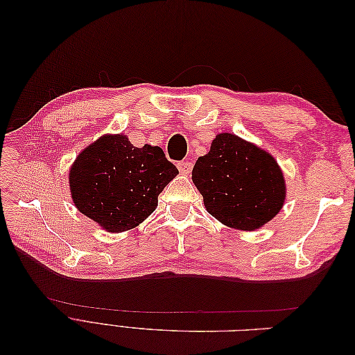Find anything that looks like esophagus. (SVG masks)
Returning a JSON list of instances; mask_svg holds the SVG:
<instances>
[{"label":"esophagus","mask_w":355,"mask_h":355,"mask_svg":"<svg viewBox=\"0 0 355 355\" xmlns=\"http://www.w3.org/2000/svg\"><path fill=\"white\" fill-rule=\"evenodd\" d=\"M178 168L180 171V175H189L192 170V163L191 161H179Z\"/></svg>","instance_id":"esophagus-1"}]
</instances>
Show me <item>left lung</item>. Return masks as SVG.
<instances>
[{
  "label": "left lung",
  "instance_id": "left-lung-1",
  "mask_svg": "<svg viewBox=\"0 0 355 355\" xmlns=\"http://www.w3.org/2000/svg\"><path fill=\"white\" fill-rule=\"evenodd\" d=\"M192 182L211 216L241 231L263 227L286 200L284 176L274 157L232 133L213 139L209 154L192 168Z\"/></svg>",
  "mask_w": 355,
  "mask_h": 355
}]
</instances>
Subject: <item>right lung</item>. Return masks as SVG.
I'll use <instances>...</instances> for the list:
<instances>
[{"instance_id":"right-lung-1","label":"right lung","mask_w":355,"mask_h":355,"mask_svg":"<svg viewBox=\"0 0 355 355\" xmlns=\"http://www.w3.org/2000/svg\"><path fill=\"white\" fill-rule=\"evenodd\" d=\"M179 173L159 146L136 148L123 133L105 135L84 148L69 170L75 207L108 232L136 228Z\"/></svg>"}]
</instances>
